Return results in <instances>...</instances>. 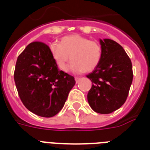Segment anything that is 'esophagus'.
I'll return each mask as SVG.
<instances>
[{
  "instance_id": "34e87169",
  "label": "esophagus",
  "mask_w": 150,
  "mask_h": 150,
  "mask_svg": "<svg viewBox=\"0 0 150 150\" xmlns=\"http://www.w3.org/2000/svg\"><path fill=\"white\" fill-rule=\"evenodd\" d=\"M79 79H80V78L79 77H75V80H76V83H79Z\"/></svg>"
}]
</instances>
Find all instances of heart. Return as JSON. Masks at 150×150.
<instances>
[{
	"instance_id": "obj_1",
	"label": "heart",
	"mask_w": 150,
	"mask_h": 150,
	"mask_svg": "<svg viewBox=\"0 0 150 150\" xmlns=\"http://www.w3.org/2000/svg\"><path fill=\"white\" fill-rule=\"evenodd\" d=\"M50 51L55 64L65 71L72 61L70 69L74 73L92 71L100 62L102 49L98 42L83 36L74 34L62 38L60 43H52Z\"/></svg>"
}]
</instances>
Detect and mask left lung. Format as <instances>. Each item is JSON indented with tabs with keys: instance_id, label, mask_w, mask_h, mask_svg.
<instances>
[{
	"instance_id": "left-lung-1",
	"label": "left lung",
	"mask_w": 150,
	"mask_h": 150,
	"mask_svg": "<svg viewBox=\"0 0 150 150\" xmlns=\"http://www.w3.org/2000/svg\"><path fill=\"white\" fill-rule=\"evenodd\" d=\"M102 56L99 64L87 75L92 86L87 98L91 109L108 114L124 104L133 80L131 59L122 46L110 39L100 40Z\"/></svg>"
}]
</instances>
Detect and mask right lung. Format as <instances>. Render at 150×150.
Wrapping results in <instances>:
<instances>
[{
    "label": "right lung",
    "instance_id": "right-lung-1",
    "mask_svg": "<svg viewBox=\"0 0 150 150\" xmlns=\"http://www.w3.org/2000/svg\"><path fill=\"white\" fill-rule=\"evenodd\" d=\"M14 80L25 107L46 118L59 113L76 83L74 76L58 68L50 47L38 41L28 45L18 55Z\"/></svg>",
    "mask_w": 150,
    "mask_h": 150
}]
</instances>
